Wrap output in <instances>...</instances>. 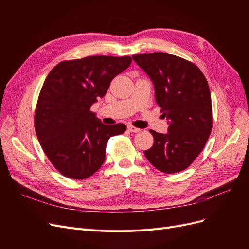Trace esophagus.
<instances>
[{
    "label": "esophagus",
    "instance_id": "34e87169",
    "mask_svg": "<svg viewBox=\"0 0 249 249\" xmlns=\"http://www.w3.org/2000/svg\"><path fill=\"white\" fill-rule=\"evenodd\" d=\"M128 130H129L130 132H133V133H137V132H140V131H141V129L136 128V127H134V126H132V125H129V126H128Z\"/></svg>",
    "mask_w": 249,
    "mask_h": 249
}]
</instances>
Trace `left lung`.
I'll return each instance as SVG.
<instances>
[{
    "instance_id": "obj_1",
    "label": "left lung",
    "mask_w": 249,
    "mask_h": 249,
    "mask_svg": "<svg viewBox=\"0 0 249 249\" xmlns=\"http://www.w3.org/2000/svg\"><path fill=\"white\" fill-rule=\"evenodd\" d=\"M132 58L151 78L155 101L168 124L166 134L149 130L154 141L144 155L159 171L179 173L201 153L211 133L208 82L197 65L177 55L153 52Z\"/></svg>"
}]
</instances>
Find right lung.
I'll return each mask as SVG.
<instances>
[{"label": "right lung", "instance_id": "obj_1", "mask_svg": "<svg viewBox=\"0 0 249 249\" xmlns=\"http://www.w3.org/2000/svg\"><path fill=\"white\" fill-rule=\"evenodd\" d=\"M131 61L130 56H87L61 61L48 73L37 100L34 126L44 153L62 176H93L104 163L110 137L126 131L122 123L102 124L90 106Z\"/></svg>", "mask_w": 249, "mask_h": 249}]
</instances>
